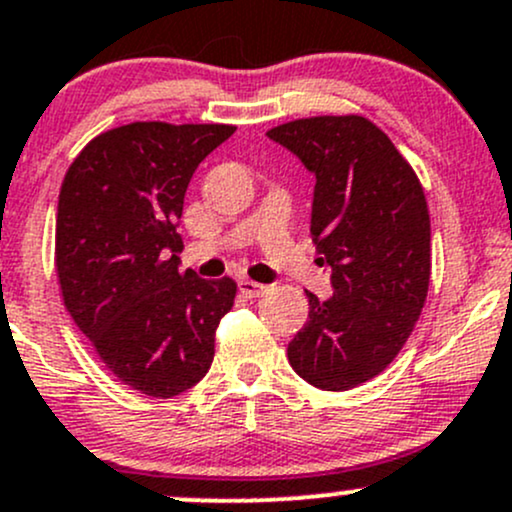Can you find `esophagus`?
I'll use <instances>...</instances> for the list:
<instances>
[{
	"label": "esophagus",
	"mask_w": 512,
	"mask_h": 512,
	"mask_svg": "<svg viewBox=\"0 0 512 512\" xmlns=\"http://www.w3.org/2000/svg\"><path fill=\"white\" fill-rule=\"evenodd\" d=\"M238 287H240L242 297H247V299H257V297H262V294L267 292L265 284L252 282V279H245V277L238 279Z\"/></svg>",
	"instance_id": "obj_1"
}]
</instances>
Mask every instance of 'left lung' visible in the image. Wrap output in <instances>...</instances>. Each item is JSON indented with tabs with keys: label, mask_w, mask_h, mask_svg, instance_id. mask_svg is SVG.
<instances>
[{
	"label": "left lung",
	"mask_w": 512,
	"mask_h": 512,
	"mask_svg": "<svg viewBox=\"0 0 512 512\" xmlns=\"http://www.w3.org/2000/svg\"><path fill=\"white\" fill-rule=\"evenodd\" d=\"M316 176L311 238L333 297H309L289 343L294 373L341 392L383 373L410 338L429 289V211L390 137L360 115L294 120L267 132Z\"/></svg>",
	"instance_id": "left-lung-1"
}]
</instances>
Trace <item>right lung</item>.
Returning <instances> with one entry per match:
<instances>
[{
	"label": "right lung",
	"instance_id": "1",
	"mask_svg": "<svg viewBox=\"0 0 512 512\" xmlns=\"http://www.w3.org/2000/svg\"><path fill=\"white\" fill-rule=\"evenodd\" d=\"M233 125L132 122L75 157L56 215V272L75 326L117 380L174 397L208 373L238 284L179 272L193 171Z\"/></svg>",
	"mask_w": 512,
	"mask_h": 512
}]
</instances>
